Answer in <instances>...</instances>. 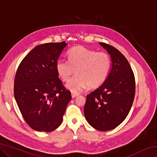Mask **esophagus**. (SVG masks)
Returning a JSON list of instances; mask_svg holds the SVG:
<instances>
[{
	"label": "esophagus",
	"instance_id": "obj_1",
	"mask_svg": "<svg viewBox=\"0 0 157 157\" xmlns=\"http://www.w3.org/2000/svg\"><path fill=\"white\" fill-rule=\"evenodd\" d=\"M79 95V93H75V92H71V95H72V98H75L76 96H78Z\"/></svg>",
	"mask_w": 157,
	"mask_h": 157
}]
</instances>
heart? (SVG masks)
Masks as SVG:
<instances>
[{
	"label": "heart",
	"instance_id": "obj_1",
	"mask_svg": "<svg viewBox=\"0 0 157 157\" xmlns=\"http://www.w3.org/2000/svg\"><path fill=\"white\" fill-rule=\"evenodd\" d=\"M111 65V58L107 52L78 46L68 50V61H57L56 70L63 82H68L76 70L77 75L66 86L77 93L88 86L90 88L101 86L107 78Z\"/></svg>",
	"mask_w": 157,
	"mask_h": 157
}]
</instances>
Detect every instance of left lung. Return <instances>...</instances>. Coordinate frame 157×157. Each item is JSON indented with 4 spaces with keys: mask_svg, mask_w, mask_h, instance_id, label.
Masks as SVG:
<instances>
[{
    "mask_svg": "<svg viewBox=\"0 0 157 157\" xmlns=\"http://www.w3.org/2000/svg\"><path fill=\"white\" fill-rule=\"evenodd\" d=\"M102 46L110 55L112 65L107 79L87 95L85 118L99 131L118 127L128 115L134 99V74L126 57L118 49L105 43Z\"/></svg>",
    "mask_w": 157,
    "mask_h": 157,
    "instance_id": "obj_1",
    "label": "left lung"
}]
</instances>
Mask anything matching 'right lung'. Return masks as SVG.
I'll list each match as a JSON object with an SVG mask.
<instances>
[{"label":"right lung","mask_w":157,"mask_h":157,"mask_svg":"<svg viewBox=\"0 0 157 157\" xmlns=\"http://www.w3.org/2000/svg\"><path fill=\"white\" fill-rule=\"evenodd\" d=\"M65 41L36 46L23 58L14 78V94L26 123L39 132H52L62 123L71 91L58 78L56 63Z\"/></svg>","instance_id":"add662e5"}]
</instances>
